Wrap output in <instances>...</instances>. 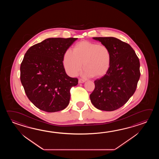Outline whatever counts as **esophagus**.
Returning a JSON list of instances; mask_svg holds the SVG:
<instances>
[{"instance_id": "obj_1", "label": "esophagus", "mask_w": 159, "mask_h": 159, "mask_svg": "<svg viewBox=\"0 0 159 159\" xmlns=\"http://www.w3.org/2000/svg\"><path fill=\"white\" fill-rule=\"evenodd\" d=\"M85 81H84V80H82V79H80L79 80H78V83L79 84H81V83H84Z\"/></svg>"}]
</instances>
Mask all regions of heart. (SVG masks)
<instances>
[{
	"mask_svg": "<svg viewBox=\"0 0 159 159\" xmlns=\"http://www.w3.org/2000/svg\"><path fill=\"white\" fill-rule=\"evenodd\" d=\"M82 62L85 76L101 77L110 68L111 53L105 45L82 41L75 45L73 51H66L62 63L67 74L74 77L81 70Z\"/></svg>",
	"mask_w": 159,
	"mask_h": 159,
	"instance_id": "obj_1",
	"label": "heart"
}]
</instances>
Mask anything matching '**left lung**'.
<instances>
[{
	"mask_svg": "<svg viewBox=\"0 0 159 159\" xmlns=\"http://www.w3.org/2000/svg\"><path fill=\"white\" fill-rule=\"evenodd\" d=\"M110 49L111 62L108 72L94 81L90 95L92 104L100 110L121 107L134 94L140 76V62L132 48L115 37H93Z\"/></svg>",
	"mask_w": 159,
	"mask_h": 159,
	"instance_id": "left-lung-1",
	"label": "left lung"
}]
</instances>
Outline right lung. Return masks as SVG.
Listing matches in <instances>:
<instances>
[{
  "instance_id": "right-lung-1",
  "label": "right lung",
  "mask_w": 159,
  "mask_h": 159,
  "mask_svg": "<svg viewBox=\"0 0 159 159\" xmlns=\"http://www.w3.org/2000/svg\"><path fill=\"white\" fill-rule=\"evenodd\" d=\"M77 38H49L27 51L20 65V80L27 97L36 107L48 112L68 106L71 87L77 78L66 75L65 52Z\"/></svg>"
}]
</instances>
